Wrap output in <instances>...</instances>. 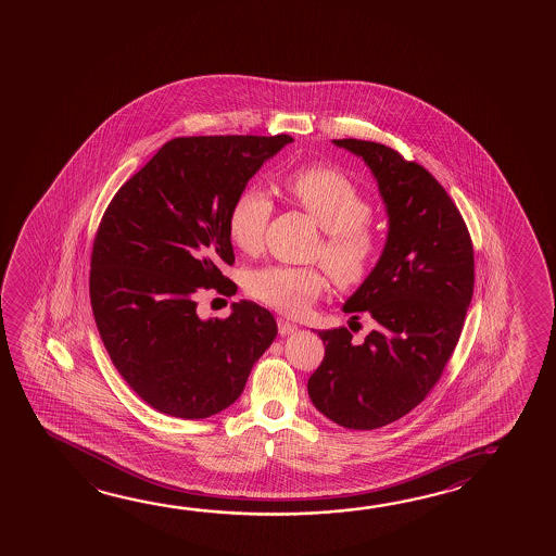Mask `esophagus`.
<instances>
[{
	"instance_id": "34e87169",
	"label": "esophagus",
	"mask_w": 556,
	"mask_h": 556,
	"mask_svg": "<svg viewBox=\"0 0 556 556\" xmlns=\"http://www.w3.org/2000/svg\"><path fill=\"white\" fill-rule=\"evenodd\" d=\"M277 329H279V333H281V336H289V333H292V331L296 329V326L291 324L289 319L277 318Z\"/></svg>"
}]
</instances>
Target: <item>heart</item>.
I'll list each match as a JSON object with an SVG mask.
<instances>
[{
  "instance_id": "heart-1",
  "label": "heart",
  "mask_w": 556,
  "mask_h": 556,
  "mask_svg": "<svg viewBox=\"0 0 556 556\" xmlns=\"http://www.w3.org/2000/svg\"><path fill=\"white\" fill-rule=\"evenodd\" d=\"M287 198L324 230L316 255L324 260L341 287L365 281L380 254V235L370 225V201L353 180L331 166L314 164L289 174L282 182ZM274 203L260 186L240 191L228 211V235L235 247L254 254L264 244V232ZM321 267L265 265L250 271L247 292L254 301L289 316H299L326 291Z\"/></svg>"
}]
</instances>
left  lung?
<instances>
[{"mask_svg": "<svg viewBox=\"0 0 556 556\" xmlns=\"http://www.w3.org/2000/svg\"><path fill=\"white\" fill-rule=\"evenodd\" d=\"M363 156L388 211L382 255L343 304L374 319L363 343L346 328L319 331L326 355L309 376L314 407L341 427L372 430L415 409L437 386L473 296V242L446 190L392 147L333 139Z\"/></svg>", "mask_w": 556, "mask_h": 556, "instance_id": "1", "label": "left lung"}]
</instances>
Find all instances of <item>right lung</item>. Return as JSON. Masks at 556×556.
Segmentation results:
<instances>
[{"instance_id": "1", "label": "right lung", "mask_w": 556, "mask_h": 556, "mask_svg": "<svg viewBox=\"0 0 556 556\" xmlns=\"http://www.w3.org/2000/svg\"><path fill=\"white\" fill-rule=\"evenodd\" d=\"M285 136L176 137L119 188L91 255L92 314L129 388L153 409L207 419L232 405L277 337L269 309L201 319L203 289L235 294L228 211Z\"/></svg>"}]
</instances>
